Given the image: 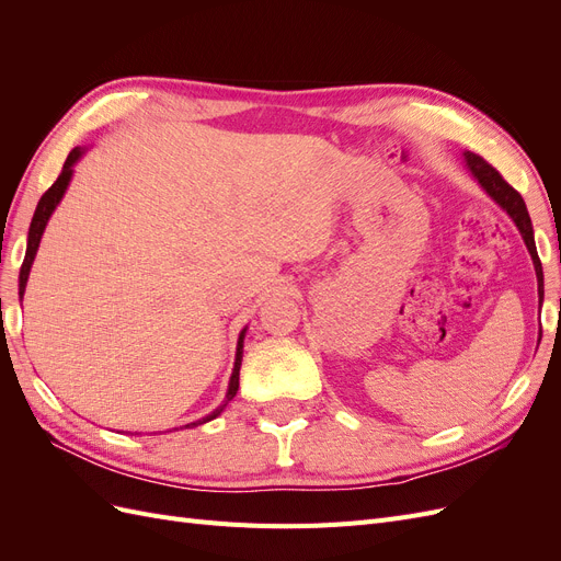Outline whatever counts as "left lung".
<instances>
[{
    "mask_svg": "<svg viewBox=\"0 0 561 561\" xmlns=\"http://www.w3.org/2000/svg\"><path fill=\"white\" fill-rule=\"evenodd\" d=\"M463 159H466V165H468V171L472 173V178L482 184V190L491 198H494L499 206L513 217V222L517 225L526 248H529V252H531L536 278H538V299H542V266H540L538 252H536L531 217H529V213H526L524 198L519 196V192H515L513 186L503 180V175L496 171V168L491 165V163H486L480 154H472V151H463Z\"/></svg>",
    "mask_w": 561,
    "mask_h": 561,
    "instance_id": "obj_1",
    "label": "left lung"
}]
</instances>
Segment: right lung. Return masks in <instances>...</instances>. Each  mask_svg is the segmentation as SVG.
Wrapping results in <instances>:
<instances>
[{
	"label": "right lung",
	"mask_w": 561,
	"mask_h": 561,
	"mask_svg": "<svg viewBox=\"0 0 561 561\" xmlns=\"http://www.w3.org/2000/svg\"><path fill=\"white\" fill-rule=\"evenodd\" d=\"M83 151H87L83 147H75V149L70 151V157H67V161H65V165H62V173L58 175V180H56L54 184L48 186V190L44 192V196H42L39 203H37V210H35V217H32L30 233H27V250H25V260H23L21 278H19V295H21V299H23V295H25V285H27L30 268H32V262H35V254H37V248H39V241H42V233H44V229H46L48 217H50V213H54L56 206L60 203V198H62V194H65V190H67V184H70V180H72L75 163L81 159ZM243 339H245V330H243L241 336H239V344H236V363H233V371H231V379H229L227 402L233 400L236 390H239V371H241V360H243ZM227 402H225V404H227ZM225 404L219 407V410H215L213 414H208V416H203V419H198V421H194V423H186L184 428H194V426H201V423L213 421L219 412L225 410Z\"/></svg>",
	"instance_id": "1"
}]
</instances>
